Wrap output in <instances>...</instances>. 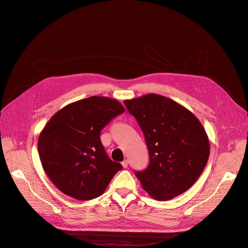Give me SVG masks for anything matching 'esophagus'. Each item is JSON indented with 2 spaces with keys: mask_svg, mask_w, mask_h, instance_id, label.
<instances>
[{
  "mask_svg": "<svg viewBox=\"0 0 248 248\" xmlns=\"http://www.w3.org/2000/svg\"><path fill=\"white\" fill-rule=\"evenodd\" d=\"M122 167H123L124 169H127V167H128V160H124V161L122 162Z\"/></svg>",
  "mask_w": 248,
  "mask_h": 248,
  "instance_id": "34e87169",
  "label": "esophagus"
}]
</instances>
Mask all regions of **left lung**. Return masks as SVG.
Returning a JSON list of instances; mask_svg holds the SVG:
<instances>
[{"mask_svg":"<svg viewBox=\"0 0 248 248\" xmlns=\"http://www.w3.org/2000/svg\"><path fill=\"white\" fill-rule=\"evenodd\" d=\"M145 136L150 162L136 171L141 187L154 200L168 201L185 192L204 170L209 139L200 120L168 97L148 94L125 100Z\"/></svg>","mask_w":248,"mask_h":248,"instance_id":"left-lung-1","label":"left lung"}]
</instances>
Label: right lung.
<instances>
[{
	"instance_id": "right-lung-1",
	"label": "right lung",
	"mask_w": 248,
	"mask_h": 248,
	"mask_svg": "<svg viewBox=\"0 0 248 248\" xmlns=\"http://www.w3.org/2000/svg\"><path fill=\"white\" fill-rule=\"evenodd\" d=\"M125 111L119 101L92 96L57 111L38 139L42 168L59 190L73 199L100 197L116 172L100 140V131L111 119Z\"/></svg>"
}]
</instances>
